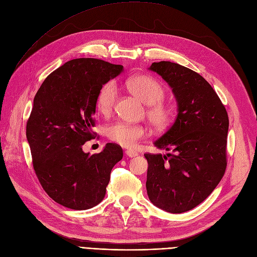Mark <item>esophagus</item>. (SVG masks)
Instances as JSON below:
<instances>
[{
    "label": "esophagus",
    "mask_w": 257,
    "mask_h": 257,
    "mask_svg": "<svg viewBox=\"0 0 257 257\" xmlns=\"http://www.w3.org/2000/svg\"><path fill=\"white\" fill-rule=\"evenodd\" d=\"M129 158H135L138 156V153H136V151H132V150H126L125 153Z\"/></svg>",
    "instance_id": "1"
}]
</instances>
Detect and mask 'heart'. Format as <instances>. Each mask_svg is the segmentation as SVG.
Returning a JSON list of instances; mask_svg holds the SVG:
<instances>
[{
  "mask_svg": "<svg viewBox=\"0 0 257 257\" xmlns=\"http://www.w3.org/2000/svg\"><path fill=\"white\" fill-rule=\"evenodd\" d=\"M128 90L147 104L146 116L150 125L158 132L167 130L176 118V108L163 99L166 95L164 85L149 75H137L127 80ZM117 97V87L113 81H108L99 89L96 96V108L108 115L113 110ZM108 139L122 147L131 148L147 136L144 126L114 121L106 127Z\"/></svg>",
  "mask_w": 257,
  "mask_h": 257,
  "instance_id": "1",
  "label": "heart"
}]
</instances>
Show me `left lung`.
Listing matches in <instances>:
<instances>
[{"instance_id":"8db88e82","label":"left lung","mask_w":257,"mask_h":257,"mask_svg":"<svg viewBox=\"0 0 257 257\" xmlns=\"http://www.w3.org/2000/svg\"><path fill=\"white\" fill-rule=\"evenodd\" d=\"M173 88L178 116L155 146L172 153L145 154L146 188L162 210L180 214L193 210L211 195L226 169L229 116L212 85L195 71L170 61L154 62Z\"/></svg>"}]
</instances>
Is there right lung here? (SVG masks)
Instances as JSON below:
<instances>
[{"label":"right lung","mask_w":257,"mask_h":257,"mask_svg":"<svg viewBox=\"0 0 257 257\" xmlns=\"http://www.w3.org/2000/svg\"><path fill=\"white\" fill-rule=\"evenodd\" d=\"M122 71V65L78 58L52 72L38 90L26 122L34 170L54 201L72 210H88L106 195L113 166L122 158L108 143L89 156L82 145L96 138L94 113L99 89Z\"/></svg>","instance_id":"right-lung-1"}]
</instances>
